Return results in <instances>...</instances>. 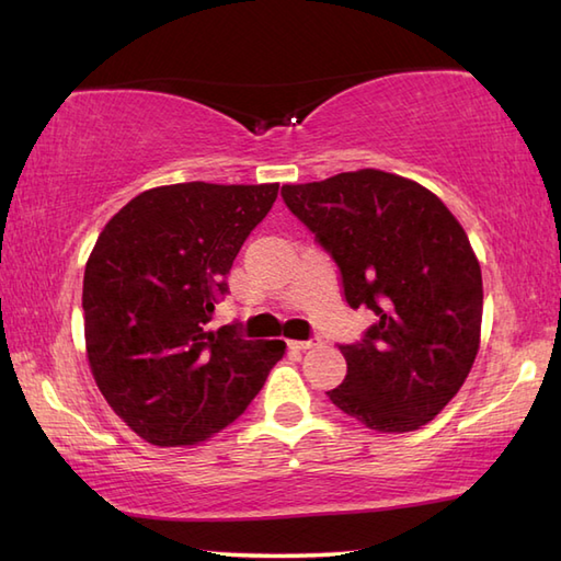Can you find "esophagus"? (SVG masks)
I'll list each match as a JSON object with an SVG mask.
<instances>
[{
	"instance_id": "1",
	"label": "esophagus",
	"mask_w": 561,
	"mask_h": 561,
	"mask_svg": "<svg viewBox=\"0 0 561 561\" xmlns=\"http://www.w3.org/2000/svg\"><path fill=\"white\" fill-rule=\"evenodd\" d=\"M318 344H323V340H320V337H311V340H291L289 347H291V350H299V352H306V350L318 347Z\"/></svg>"
}]
</instances>
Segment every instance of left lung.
I'll return each mask as SVG.
<instances>
[{"instance_id":"obj_1","label":"left lung","mask_w":561,"mask_h":561,"mask_svg":"<svg viewBox=\"0 0 561 561\" xmlns=\"http://www.w3.org/2000/svg\"><path fill=\"white\" fill-rule=\"evenodd\" d=\"M284 205L340 270L350 308L376 313L330 402L376 432H414L446 408L480 350L482 272L434 193L364 169L284 185Z\"/></svg>"}]
</instances>
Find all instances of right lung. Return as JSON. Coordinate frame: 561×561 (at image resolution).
<instances>
[{"mask_svg":"<svg viewBox=\"0 0 561 561\" xmlns=\"http://www.w3.org/2000/svg\"><path fill=\"white\" fill-rule=\"evenodd\" d=\"M277 183L147 190L101 231L83 272V332L99 390L153 446H195L229 426L284 356L282 340L209 330L238 250Z\"/></svg>","mask_w":561,"mask_h":561,"instance_id":"right-lung-1","label":"right lung"}]
</instances>
